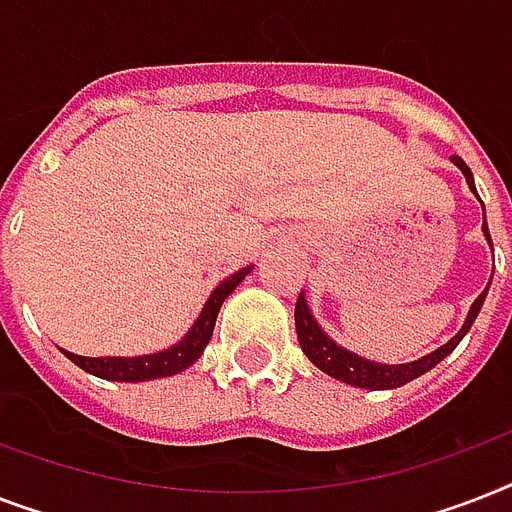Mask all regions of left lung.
I'll list each match as a JSON object with an SVG mask.
<instances>
[{
	"label": "left lung",
	"instance_id": "8db88e82",
	"mask_svg": "<svg viewBox=\"0 0 512 512\" xmlns=\"http://www.w3.org/2000/svg\"><path fill=\"white\" fill-rule=\"evenodd\" d=\"M452 162L457 164L468 180L470 191L476 193V183H473V172L465 162H462L460 156H452ZM478 196V193H476ZM484 233L489 244H492V236H489V228H486V215H484ZM486 292L489 287L476 297V303L470 305L468 319L462 324V329L452 340L441 345L438 350L428 353V356L417 358L412 364H377V361H369V358H361L358 353H350L348 348H340L332 337H327V332L319 327V321L313 319L311 308H308V300L300 292L295 305V327H297V340H300V348L308 358H311L313 364L319 366L321 372H327L329 377H335L340 382H348V385H356V388H366V390H390V388H401L409 380H417L420 374L430 372L438 361H444L449 353H452L460 340L468 335V329L473 327V321H476L478 311H481V305L486 300Z\"/></svg>",
	"mask_w": 512,
	"mask_h": 512
}]
</instances>
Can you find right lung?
Segmentation results:
<instances>
[{
    "mask_svg": "<svg viewBox=\"0 0 512 512\" xmlns=\"http://www.w3.org/2000/svg\"><path fill=\"white\" fill-rule=\"evenodd\" d=\"M252 271V265L241 268L233 276H228L225 281H220L215 287V292L209 295V300L201 308L199 319L193 321V327L188 329V335L180 342H175L172 348L159 350V353H151V356H135V358H90V356H76V353H68L63 350L71 361H74L79 369L95 374L100 380H114V382H146V380H159V377H172V374L183 372L196 361V358L204 353L207 342L212 340V329H215L217 313H220V305L233 289L239 287L244 276Z\"/></svg>",
    "mask_w": 512,
    "mask_h": 512,
    "instance_id": "right-lung-1",
    "label": "right lung"
}]
</instances>
